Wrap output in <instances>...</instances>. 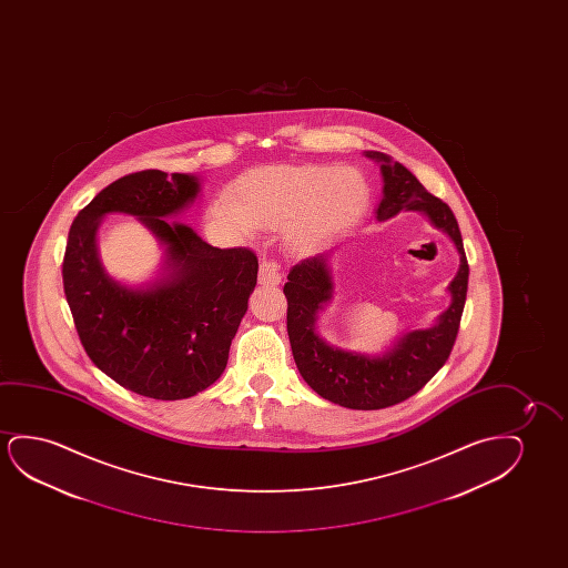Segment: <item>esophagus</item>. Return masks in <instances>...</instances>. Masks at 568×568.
Segmentation results:
<instances>
[{
    "label": "esophagus",
    "instance_id": "1",
    "mask_svg": "<svg viewBox=\"0 0 568 568\" xmlns=\"http://www.w3.org/2000/svg\"><path fill=\"white\" fill-rule=\"evenodd\" d=\"M257 281H260V285H280L281 283V273L280 265L277 262H273V260H262V264H260V273H257Z\"/></svg>",
    "mask_w": 568,
    "mask_h": 568
}]
</instances>
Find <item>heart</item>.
Segmentation results:
<instances>
[{"instance_id": "obj_1", "label": "heart", "mask_w": 568, "mask_h": 568, "mask_svg": "<svg viewBox=\"0 0 568 568\" xmlns=\"http://www.w3.org/2000/svg\"><path fill=\"white\" fill-rule=\"evenodd\" d=\"M368 200L365 176L349 166L265 164L234 180L219 217L242 234L287 229L288 248L308 256L347 233Z\"/></svg>"}]
</instances>
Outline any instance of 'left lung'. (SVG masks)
<instances>
[{
    "label": "left lung",
    "instance_id": "obj_1",
    "mask_svg": "<svg viewBox=\"0 0 568 568\" xmlns=\"http://www.w3.org/2000/svg\"><path fill=\"white\" fill-rule=\"evenodd\" d=\"M366 156L381 163L384 197L376 221L396 217L399 211H420L428 221L450 236L459 254L458 275L448 291L452 304L435 326L413 329L381 357L337 349L316 334L318 312L332 301L334 281L327 265L329 254L306 257L287 275L283 293L287 296V332L296 368L318 396L349 409H384L417 394L450 357L458 335L459 320L467 295V265L458 221L450 207L428 194L419 180L378 151Z\"/></svg>",
    "mask_w": 568,
    "mask_h": 568
}]
</instances>
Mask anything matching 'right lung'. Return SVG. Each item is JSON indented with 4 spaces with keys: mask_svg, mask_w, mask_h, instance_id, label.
Listing matches in <instances>:
<instances>
[{
    "mask_svg": "<svg viewBox=\"0 0 568 568\" xmlns=\"http://www.w3.org/2000/svg\"><path fill=\"white\" fill-rule=\"evenodd\" d=\"M197 192L194 174L133 172L94 195L68 234L63 291L87 355L120 386L153 399L192 397L217 381L256 287L252 250L215 248L164 219ZM109 212L140 217L168 246L163 281L132 290L103 272L95 229Z\"/></svg>",
    "mask_w": 568,
    "mask_h": 568,
    "instance_id": "1",
    "label": "right lung"
}]
</instances>
